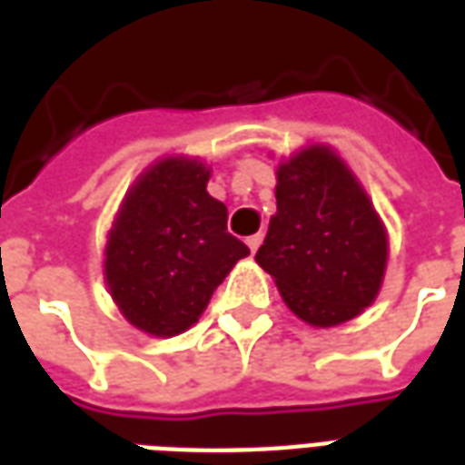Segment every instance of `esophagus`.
<instances>
[{
	"label": "esophagus",
	"mask_w": 465,
	"mask_h": 465,
	"mask_svg": "<svg viewBox=\"0 0 465 465\" xmlns=\"http://www.w3.org/2000/svg\"><path fill=\"white\" fill-rule=\"evenodd\" d=\"M262 239H263V233H253V236H249V239H246V246H249V252L256 253V249L262 246Z\"/></svg>",
	"instance_id": "1"
}]
</instances>
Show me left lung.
I'll return each mask as SVG.
<instances>
[{
	"label": "left lung",
	"instance_id": "obj_1",
	"mask_svg": "<svg viewBox=\"0 0 465 465\" xmlns=\"http://www.w3.org/2000/svg\"><path fill=\"white\" fill-rule=\"evenodd\" d=\"M386 262V226L331 146H303L276 166V213L256 263L302 322L331 329L356 319L376 302Z\"/></svg>",
	"mask_w": 465,
	"mask_h": 465
}]
</instances>
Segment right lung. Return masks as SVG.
Here are the masks:
<instances>
[{"mask_svg": "<svg viewBox=\"0 0 465 465\" xmlns=\"http://www.w3.org/2000/svg\"><path fill=\"white\" fill-rule=\"evenodd\" d=\"M212 169L163 156L132 183L109 229L104 279L134 329L169 339L199 322L246 243L226 232V206L206 192Z\"/></svg>", "mask_w": 465, "mask_h": 465, "instance_id": "1", "label": "right lung"}]
</instances>
